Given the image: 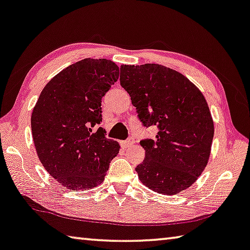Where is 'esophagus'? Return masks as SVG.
Masks as SVG:
<instances>
[{
    "label": "esophagus",
    "instance_id": "1",
    "mask_svg": "<svg viewBox=\"0 0 250 250\" xmlns=\"http://www.w3.org/2000/svg\"><path fill=\"white\" fill-rule=\"evenodd\" d=\"M133 140H127V141H123V142H121V145H122V147L123 148H127V147H130L133 145Z\"/></svg>",
    "mask_w": 250,
    "mask_h": 250
}]
</instances>
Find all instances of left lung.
I'll use <instances>...</instances> for the list:
<instances>
[{"mask_svg": "<svg viewBox=\"0 0 250 250\" xmlns=\"http://www.w3.org/2000/svg\"><path fill=\"white\" fill-rule=\"evenodd\" d=\"M121 86L155 140L141 141L145 159L135 170L148 189L174 195L191 187L208 163L213 121L205 96L187 77L156 63L121 66Z\"/></svg>", "mask_w": 250, "mask_h": 250, "instance_id": "1", "label": "left lung"}]
</instances>
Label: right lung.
<instances>
[{
	"label": "right lung",
	"instance_id": "right-lung-1",
	"mask_svg": "<svg viewBox=\"0 0 250 250\" xmlns=\"http://www.w3.org/2000/svg\"><path fill=\"white\" fill-rule=\"evenodd\" d=\"M112 60L86 58L56 75L42 89L31 115L38 156L48 173L66 189L89 190L101 184L120 152L99 127L102 98L117 82Z\"/></svg>",
	"mask_w": 250,
	"mask_h": 250
}]
</instances>
